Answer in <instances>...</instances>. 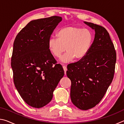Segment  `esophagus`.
<instances>
[{
  "label": "esophagus",
  "instance_id": "esophagus-1",
  "mask_svg": "<svg viewBox=\"0 0 124 124\" xmlns=\"http://www.w3.org/2000/svg\"><path fill=\"white\" fill-rule=\"evenodd\" d=\"M63 70H64V73H65V74H66V71H67V67L66 66H64V64H63Z\"/></svg>",
  "mask_w": 124,
  "mask_h": 124
}]
</instances>
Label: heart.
Returning <instances> with one entry per match:
<instances>
[{
  "label": "heart",
  "mask_w": 124,
  "mask_h": 124,
  "mask_svg": "<svg viewBox=\"0 0 124 124\" xmlns=\"http://www.w3.org/2000/svg\"><path fill=\"white\" fill-rule=\"evenodd\" d=\"M57 39L51 38L48 43L50 52L59 57L67 50L61 60L69 62L75 58L79 60L84 58L93 43V34L88 29L77 26H66L60 28L56 33Z\"/></svg>",
  "instance_id": "b5f03b06"
}]
</instances>
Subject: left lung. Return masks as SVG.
Instances as JSON below:
<instances>
[{
	"instance_id": "1",
	"label": "left lung",
	"mask_w": 124,
	"mask_h": 124,
	"mask_svg": "<svg viewBox=\"0 0 124 124\" xmlns=\"http://www.w3.org/2000/svg\"><path fill=\"white\" fill-rule=\"evenodd\" d=\"M95 35L87 55L68 64L67 75L71 81L70 98L74 105L87 110L99 103L114 78L116 54L106 28L91 22Z\"/></svg>"
}]
</instances>
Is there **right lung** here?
<instances>
[{"label":"right lung","instance_id":"obj_1","mask_svg":"<svg viewBox=\"0 0 124 124\" xmlns=\"http://www.w3.org/2000/svg\"><path fill=\"white\" fill-rule=\"evenodd\" d=\"M61 17L31 21L16 35L11 65L14 84L24 101L40 108L51 101L64 74L50 52L48 43Z\"/></svg>","mask_w":124,"mask_h":124}]
</instances>
